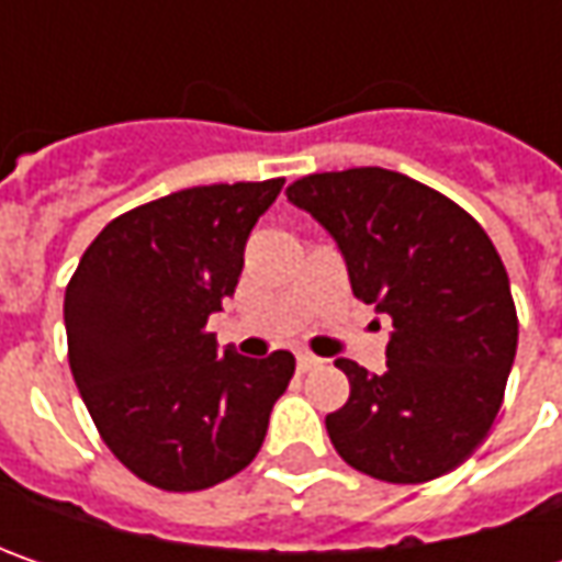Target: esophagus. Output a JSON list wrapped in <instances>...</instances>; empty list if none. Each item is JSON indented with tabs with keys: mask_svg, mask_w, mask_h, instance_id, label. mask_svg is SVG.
Here are the masks:
<instances>
[{
	"mask_svg": "<svg viewBox=\"0 0 562 562\" xmlns=\"http://www.w3.org/2000/svg\"><path fill=\"white\" fill-rule=\"evenodd\" d=\"M318 366H322V359L313 357V353H306V350L296 353V369H300V372H313Z\"/></svg>",
	"mask_w": 562,
	"mask_h": 562,
	"instance_id": "34e87169",
	"label": "esophagus"
}]
</instances>
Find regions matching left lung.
Wrapping results in <instances>:
<instances>
[{"label":"left lung","mask_w":562,"mask_h":562,"mask_svg":"<svg viewBox=\"0 0 562 562\" xmlns=\"http://www.w3.org/2000/svg\"><path fill=\"white\" fill-rule=\"evenodd\" d=\"M344 252L350 288L391 315L387 369L335 366L350 400L325 428L344 463L419 485L485 441L516 357L519 318L497 249L465 209L387 168L306 175L288 187Z\"/></svg>","instance_id":"obj_1"}]
</instances>
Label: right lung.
Listing matches in <instances>:
<instances>
[{"label":"right lung","instance_id":"add662e5","mask_svg":"<svg viewBox=\"0 0 562 562\" xmlns=\"http://www.w3.org/2000/svg\"><path fill=\"white\" fill-rule=\"evenodd\" d=\"M284 178L190 187L99 231L65 291L68 362L105 447L146 485L203 491L247 469L293 357L218 353L205 331Z\"/></svg>","mask_w":562,"mask_h":562}]
</instances>
